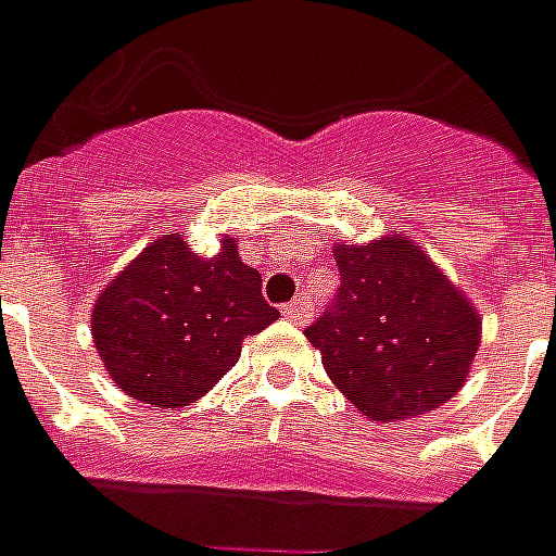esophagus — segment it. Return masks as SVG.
<instances>
[{
  "mask_svg": "<svg viewBox=\"0 0 556 556\" xmlns=\"http://www.w3.org/2000/svg\"><path fill=\"white\" fill-rule=\"evenodd\" d=\"M309 298H294L291 304L282 306V316L289 318V321H294V325H306L309 321Z\"/></svg>",
  "mask_w": 556,
  "mask_h": 556,
  "instance_id": "34e87169",
  "label": "esophagus"
}]
</instances>
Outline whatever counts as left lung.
I'll use <instances>...</instances> for the list:
<instances>
[{"mask_svg":"<svg viewBox=\"0 0 556 556\" xmlns=\"http://www.w3.org/2000/svg\"><path fill=\"white\" fill-rule=\"evenodd\" d=\"M340 289L306 328L331 382L370 421H403L452 400L481 343V318L409 238L337 243Z\"/></svg>","mask_w":556,"mask_h":556,"instance_id":"obj_1","label":"left lung"}]
</instances>
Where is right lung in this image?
Returning a JSON list of instances; mask_svg holds the SVG:
<instances>
[{"mask_svg": "<svg viewBox=\"0 0 556 556\" xmlns=\"http://www.w3.org/2000/svg\"><path fill=\"white\" fill-rule=\"evenodd\" d=\"M277 318L238 240L223 238L204 258L168 231L99 294L92 343L129 397L177 409L204 397L235 367L243 340Z\"/></svg>", "mask_w": 556, "mask_h": 556, "instance_id": "obj_1", "label": "right lung"}]
</instances>
